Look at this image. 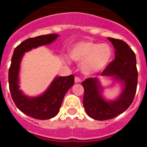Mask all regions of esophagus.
I'll list each match as a JSON object with an SVG mask.
<instances>
[{
    "label": "esophagus",
    "instance_id": "obj_1",
    "mask_svg": "<svg viewBox=\"0 0 147 147\" xmlns=\"http://www.w3.org/2000/svg\"><path fill=\"white\" fill-rule=\"evenodd\" d=\"M74 82L76 83H79V82H81V80H80V78H79L78 76H76V77H75V79H74Z\"/></svg>",
    "mask_w": 147,
    "mask_h": 147
}]
</instances>
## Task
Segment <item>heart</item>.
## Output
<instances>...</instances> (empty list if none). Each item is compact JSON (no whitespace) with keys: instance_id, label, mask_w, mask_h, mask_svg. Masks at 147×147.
<instances>
[{"instance_id":"b5f03b06","label":"heart","mask_w":147,"mask_h":147,"mask_svg":"<svg viewBox=\"0 0 147 147\" xmlns=\"http://www.w3.org/2000/svg\"><path fill=\"white\" fill-rule=\"evenodd\" d=\"M73 60L81 63L80 69L84 74L92 76L102 71L110 64L113 49L109 44L82 40L74 44L69 51Z\"/></svg>"}]
</instances>
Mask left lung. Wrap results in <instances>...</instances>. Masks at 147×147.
<instances>
[{
  "label": "left lung",
  "instance_id": "1",
  "mask_svg": "<svg viewBox=\"0 0 147 147\" xmlns=\"http://www.w3.org/2000/svg\"><path fill=\"white\" fill-rule=\"evenodd\" d=\"M115 49V60L102 71L101 76H108L120 83L121 92L117 98L105 99L98 78H88L82 82L84 88L83 105L88 116L98 121L113 119L124 113L134 99L138 84L136 57L133 51L121 40L108 37Z\"/></svg>",
  "mask_w": 147,
  "mask_h": 147
}]
</instances>
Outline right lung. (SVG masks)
I'll return each instance as SVG.
<instances>
[{"label":"right lung","mask_w":147,"mask_h":147,"mask_svg":"<svg viewBox=\"0 0 147 147\" xmlns=\"http://www.w3.org/2000/svg\"><path fill=\"white\" fill-rule=\"evenodd\" d=\"M59 37L57 34L40 35L29 38L15 48L9 70V85L11 98L15 105L23 113L35 119L47 120L57 115L67 91L74 83V76H57L42 94L28 96L22 92L19 85L20 62L26 52L33 49L52 43Z\"/></svg>","instance_id":"obj_1"}]
</instances>
